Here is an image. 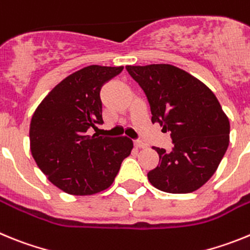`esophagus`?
<instances>
[{
  "label": "esophagus",
  "instance_id": "esophagus-1",
  "mask_svg": "<svg viewBox=\"0 0 250 250\" xmlns=\"http://www.w3.org/2000/svg\"><path fill=\"white\" fill-rule=\"evenodd\" d=\"M134 145H135V147H138V149H144V147H146V144H145V143H143V141H140V140L134 141Z\"/></svg>",
  "mask_w": 250,
  "mask_h": 250
}]
</instances>
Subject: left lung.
I'll use <instances>...</instances> for the list:
<instances>
[{"label":"left lung","mask_w":250,"mask_h":250,"mask_svg":"<svg viewBox=\"0 0 250 250\" xmlns=\"http://www.w3.org/2000/svg\"><path fill=\"white\" fill-rule=\"evenodd\" d=\"M144 90L151 123L170 131L171 151L154 146L159 164L147 173L152 187L165 193L198 190L214 175L229 145L230 124L204 83L169 63L126 66Z\"/></svg>","instance_id":"left-lung-1"}]
</instances>
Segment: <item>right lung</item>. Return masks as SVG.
Returning a JSON list of instances; mask_svg holds the SVG:
<instances>
[{"instance_id": "add662e5", "label": "right lung", "mask_w": 250, "mask_h": 250, "mask_svg": "<svg viewBox=\"0 0 250 250\" xmlns=\"http://www.w3.org/2000/svg\"><path fill=\"white\" fill-rule=\"evenodd\" d=\"M123 66L91 65L57 83L35 110L30 149L37 167L55 187L71 195H92L114 183L131 154L126 136L87 135L103 121L100 90Z\"/></svg>"}]
</instances>
